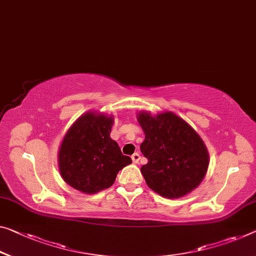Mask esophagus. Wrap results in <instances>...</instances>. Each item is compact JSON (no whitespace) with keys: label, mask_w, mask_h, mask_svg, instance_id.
Here are the masks:
<instances>
[{"label":"esophagus","mask_w":256,"mask_h":256,"mask_svg":"<svg viewBox=\"0 0 256 256\" xmlns=\"http://www.w3.org/2000/svg\"><path fill=\"white\" fill-rule=\"evenodd\" d=\"M132 162H134V164H138V161H140V153H138V152L134 153V154L132 156Z\"/></svg>","instance_id":"34e87169"}]
</instances>
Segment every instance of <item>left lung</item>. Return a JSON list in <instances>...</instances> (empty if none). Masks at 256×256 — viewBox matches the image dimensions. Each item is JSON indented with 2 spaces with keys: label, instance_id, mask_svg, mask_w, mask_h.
Masks as SVG:
<instances>
[{
  "label": "left lung",
  "instance_id": "1",
  "mask_svg": "<svg viewBox=\"0 0 256 256\" xmlns=\"http://www.w3.org/2000/svg\"><path fill=\"white\" fill-rule=\"evenodd\" d=\"M145 134L140 151L148 159L142 166L148 186L164 198L190 194L205 178L210 156L194 128L172 112L137 114Z\"/></svg>",
  "mask_w": 256,
  "mask_h": 256
}]
</instances>
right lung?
Listing matches in <instances>:
<instances>
[{
	"mask_svg": "<svg viewBox=\"0 0 256 256\" xmlns=\"http://www.w3.org/2000/svg\"><path fill=\"white\" fill-rule=\"evenodd\" d=\"M113 116L87 112L74 122L58 151L62 180L87 194H97L114 183L119 170L132 164L110 137Z\"/></svg>",
	"mask_w": 256,
	"mask_h": 256,
	"instance_id": "add662e5",
	"label": "right lung"
}]
</instances>
